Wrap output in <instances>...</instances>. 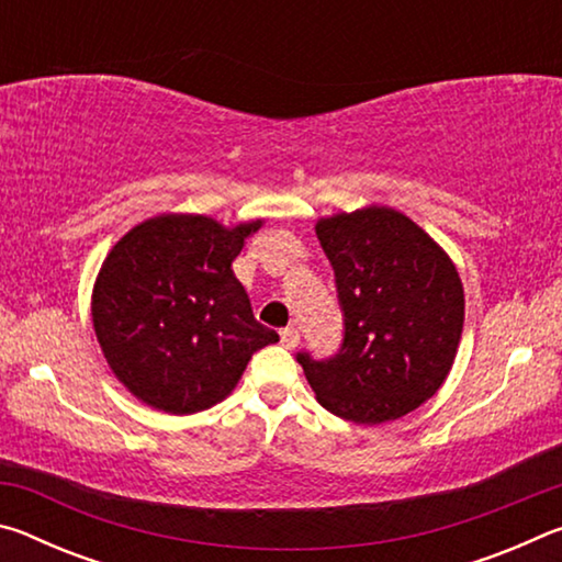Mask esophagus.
Listing matches in <instances>:
<instances>
[{
	"mask_svg": "<svg viewBox=\"0 0 562 562\" xmlns=\"http://www.w3.org/2000/svg\"><path fill=\"white\" fill-rule=\"evenodd\" d=\"M280 339H282V345L288 347V349L297 347V341H300V331H297V327H284V329L280 331Z\"/></svg>",
	"mask_w": 562,
	"mask_h": 562,
	"instance_id": "esophagus-1",
	"label": "esophagus"
}]
</instances>
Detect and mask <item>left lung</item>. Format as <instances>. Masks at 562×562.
I'll return each instance as SVG.
<instances>
[{
	"label": "left lung",
	"instance_id": "8db88e82",
	"mask_svg": "<svg viewBox=\"0 0 562 562\" xmlns=\"http://www.w3.org/2000/svg\"><path fill=\"white\" fill-rule=\"evenodd\" d=\"M335 270L345 335L335 355L297 351L319 404L374 426L431 398L453 364L463 288L453 262L392 207H364L317 223Z\"/></svg>",
	"mask_w": 562,
	"mask_h": 562
}]
</instances>
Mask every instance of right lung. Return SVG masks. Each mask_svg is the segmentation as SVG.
Instances as JSON below:
<instances>
[{"instance_id":"obj_1","label":"right lung","mask_w":562,"mask_h":562,"mask_svg":"<svg viewBox=\"0 0 562 562\" xmlns=\"http://www.w3.org/2000/svg\"><path fill=\"white\" fill-rule=\"evenodd\" d=\"M260 221L227 231L205 215H158L109 252L93 288V329L131 394L195 414L233 392L247 361L280 335L260 325L233 272Z\"/></svg>"}]
</instances>
